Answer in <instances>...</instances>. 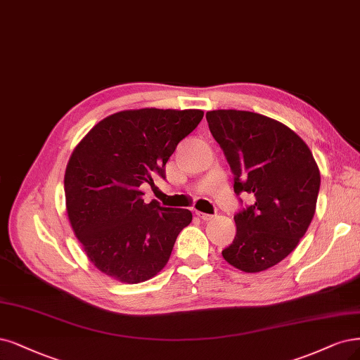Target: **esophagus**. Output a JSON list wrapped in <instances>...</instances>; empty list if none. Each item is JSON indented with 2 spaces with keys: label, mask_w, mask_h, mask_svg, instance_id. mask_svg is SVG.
<instances>
[{
  "label": "esophagus",
  "mask_w": 360,
  "mask_h": 360,
  "mask_svg": "<svg viewBox=\"0 0 360 360\" xmlns=\"http://www.w3.org/2000/svg\"><path fill=\"white\" fill-rule=\"evenodd\" d=\"M196 216L200 217V219H202V220H212L214 216L213 214H207V213H201V212H196Z\"/></svg>",
  "instance_id": "1"
}]
</instances>
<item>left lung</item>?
<instances>
[{
	"instance_id": "left-lung-1",
	"label": "left lung",
	"mask_w": 360,
	"mask_h": 360,
	"mask_svg": "<svg viewBox=\"0 0 360 360\" xmlns=\"http://www.w3.org/2000/svg\"><path fill=\"white\" fill-rule=\"evenodd\" d=\"M225 153L233 191L255 202L233 216L237 235L221 252L228 264L260 272L289 256L316 213L320 171L304 140L283 123L243 110L207 111Z\"/></svg>"
}]
</instances>
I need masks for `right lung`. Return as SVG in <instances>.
<instances>
[{
  "mask_svg": "<svg viewBox=\"0 0 360 360\" xmlns=\"http://www.w3.org/2000/svg\"><path fill=\"white\" fill-rule=\"evenodd\" d=\"M202 116V110L119 111L74 148L64 177L67 213L84 253L104 274L135 284L167 265L192 213L156 200L146 204L140 186L165 179L169 156Z\"/></svg>",
  "mask_w": 360,
  "mask_h": 360,
  "instance_id": "obj_1",
  "label": "right lung"
}]
</instances>
